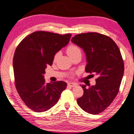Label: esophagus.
I'll use <instances>...</instances> for the list:
<instances>
[{
    "label": "esophagus",
    "mask_w": 134,
    "mask_h": 134,
    "mask_svg": "<svg viewBox=\"0 0 134 134\" xmlns=\"http://www.w3.org/2000/svg\"><path fill=\"white\" fill-rule=\"evenodd\" d=\"M68 86H70V87H74V86H76V84L73 83H68Z\"/></svg>",
    "instance_id": "esophagus-1"
}]
</instances>
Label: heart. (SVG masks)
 <instances>
[{"mask_svg":"<svg viewBox=\"0 0 134 134\" xmlns=\"http://www.w3.org/2000/svg\"><path fill=\"white\" fill-rule=\"evenodd\" d=\"M78 53H81V50L79 47L77 46L76 45L71 44L67 48V55L69 56V57H72L73 55H76V54ZM57 57V55H56L55 57V59Z\"/></svg>","mask_w":134,"mask_h":134,"instance_id":"heart-1","label":"heart"}]
</instances>
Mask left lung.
Wrapping results in <instances>:
<instances>
[{
	"mask_svg": "<svg viewBox=\"0 0 134 134\" xmlns=\"http://www.w3.org/2000/svg\"><path fill=\"white\" fill-rule=\"evenodd\" d=\"M71 41L86 54V72L97 77L94 86L81 85L84 93L77 102L86 112L99 114L108 108L119 92L124 73L121 52L111 38L97 32L76 35Z\"/></svg>",
	"mask_w": 134,
	"mask_h": 134,
	"instance_id": "left-lung-1",
	"label": "left lung"
}]
</instances>
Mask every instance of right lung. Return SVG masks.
Segmentation results:
<instances>
[{
  "instance_id": "right-lung-1",
  "label": "right lung",
  "mask_w": 134,
  "mask_h": 134,
  "mask_svg": "<svg viewBox=\"0 0 134 134\" xmlns=\"http://www.w3.org/2000/svg\"><path fill=\"white\" fill-rule=\"evenodd\" d=\"M72 35L37 31L19 44L13 57L16 88L22 100L32 111H48L58 102L67 87L62 81L46 83L44 74L55 54L69 42Z\"/></svg>"
}]
</instances>
